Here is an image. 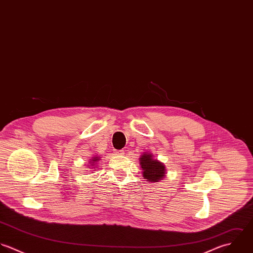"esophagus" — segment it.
<instances>
[{"mask_svg": "<svg viewBox=\"0 0 253 253\" xmlns=\"http://www.w3.org/2000/svg\"><path fill=\"white\" fill-rule=\"evenodd\" d=\"M115 154L116 155H124L125 151L124 150H115Z\"/></svg>", "mask_w": 253, "mask_h": 253, "instance_id": "1", "label": "esophagus"}]
</instances>
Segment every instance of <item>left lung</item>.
<instances>
[{"instance_id":"1","label":"left lung","mask_w":253,"mask_h":253,"mask_svg":"<svg viewBox=\"0 0 253 253\" xmlns=\"http://www.w3.org/2000/svg\"><path fill=\"white\" fill-rule=\"evenodd\" d=\"M140 165L143 169V177L149 181H158L165 175V167L158 160L153 159L150 154H143L140 158Z\"/></svg>"}]
</instances>
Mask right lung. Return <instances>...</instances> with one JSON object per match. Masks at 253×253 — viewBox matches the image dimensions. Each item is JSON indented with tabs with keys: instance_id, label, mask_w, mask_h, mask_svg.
Segmentation results:
<instances>
[{
	"instance_id": "1",
	"label": "right lung",
	"mask_w": 253,
	"mask_h": 253,
	"mask_svg": "<svg viewBox=\"0 0 253 253\" xmlns=\"http://www.w3.org/2000/svg\"><path fill=\"white\" fill-rule=\"evenodd\" d=\"M98 160H99V157H94V160H92V161H93V164H94L95 162H97ZM90 163H91V161H90ZM93 164H92V166H94Z\"/></svg>"
}]
</instances>
